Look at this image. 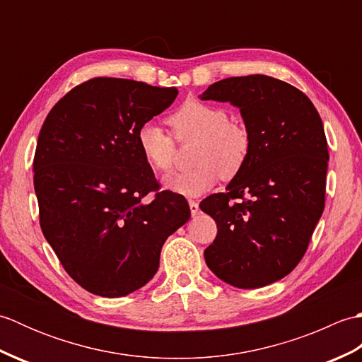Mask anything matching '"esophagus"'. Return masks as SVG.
Returning <instances> with one entry per match:
<instances>
[{
  "label": "esophagus",
  "mask_w": 362,
  "mask_h": 362,
  "mask_svg": "<svg viewBox=\"0 0 362 362\" xmlns=\"http://www.w3.org/2000/svg\"><path fill=\"white\" fill-rule=\"evenodd\" d=\"M189 210H191V216H196L199 213V204L196 201H189Z\"/></svg>",
  "instance_id": "obj_1"
}]
</instances>
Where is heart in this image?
I'll return each instance as SVG.
<instances>
[{
  "instance_id": "heart-1",
  "label": "heart",
  "mask_w": 362,
  "mask_h": 362,
  "mask_svg": "<svg viewBox=\"0 0 362 362\" xmlns=\"http://www.w3.org/2000/svg\"><path fill=\"white\" fill-rule=\"evenodd\" d=\"M179 141L197 140L189 171L168 177L165 188L187 197H199L221 179H233L243 171L250 153L249 132L230 121L219 105L201 101L183 103L168 118ZM136 144L144 161L153 171L166 174L175 163V143L156 122H144L136 132Z\"/></svg>"
}]
</instances>
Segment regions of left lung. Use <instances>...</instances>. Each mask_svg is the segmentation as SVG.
I'll use <instances>...</instances> for the list:
<instances>
[{
  "label": "left lung",
  "instance_id": "1",
  "mask_svg": "<svg viewBox=\"0 0 362 362\" xmlns=\"http://www.w3.org/2000/svg\"><path fill=\"white\" fill-rule=\"evenodd\" d=\"M199 98L238 107L250 136L243 171L201 202L218 226L206 266L235 288L266 286L300 263L324 213V124L308 96L264 74L222 79Z\"/></svg>",
  "mask_w": 362,
  "mask_h": 362
}]
</instances>
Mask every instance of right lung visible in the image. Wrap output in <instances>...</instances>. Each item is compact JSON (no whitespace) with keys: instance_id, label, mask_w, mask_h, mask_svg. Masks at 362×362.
<instances>
[{"instance_id":"add662e5","label":"right lung","mask_w":362,"mask_h":362,"mask_svg":"<svg viewBox=\"0 0 362 362\" xmlns=\"http://www.w3.org/2000/svg\"><path fill=\"white\" fill-rule=\"evenodd\" d=\"M177 88L95 78L60 99L38 134L34 188L40 227L71 279L91 294L144 286L169 235L189 219L187 199L160 191L136 132ZM156 192L152 202L145 199Z\"/></svg>"}]
</instances>
